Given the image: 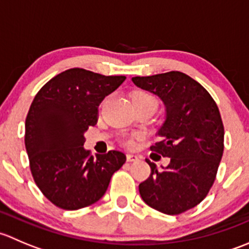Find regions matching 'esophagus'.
Segmentation results:
<instances>
[{"label":"esophagus","instance_id":"34e87169","mask_svg":"<svg viewBox=\"0 0 249 249\" xmlns=\"http://www.w3.org/2000/svg\"><path fill=\"white\" fill-rule=\"evenodd\" d=\"M126 160L129 162H136V161H139V157H137V155H134V154H127Z\"/></svg>","mask_w":249,"mask_h":249}]
</instances>
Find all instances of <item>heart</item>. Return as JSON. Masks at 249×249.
<instances>
[{"mask_svg":"<svg viewBox=\"0 0 249 249\" xmlns=\"http://www.w3.org/2000/svg\"><path fill=\"white\" fill-rule=\"evenodd\" d=\"M132 102H143V104H155L157 105V100L152 96V95L147 94V92L143 91H137L136 94H134L132 96ZM125 144H131L132 141L130 139H125L124 140Z\"/></svg>","mask_w":249,"mask_h":249,"instance_id":"obj_1","label":"heart"}]
</instances>
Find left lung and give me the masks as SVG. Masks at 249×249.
<instances>
[{
  "label": "left lung",
  "mask_w": 249,
  "mask_h": 249,
  "mask_svg": "<svg viewBox=\"0 0 249 249\" xmlns=\"http://www.w3.org/2000/svg\"><path fill=\"white\" fill-rule=\"evenodd\" d=\"M136 87L157 95L165 106L153 152L170 158L141 183L142 200L165 214H179L205 199L214 182L224 150V126L219 109L200 83L178 71L134 77Z\"/></svg>",
  "instance_id": "1"
}]
</instances>
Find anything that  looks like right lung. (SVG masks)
I'll return each mask as SVG.
<instances>
[{"label":"right lung","instance_id":"1","mask_svg":"<svg viewBox=\"0 0 249 249\" xmlns=\"http://www.w3.org/2000/svg\"><path fill=\"white\" fill-rule=\"evenodd\" d=\"M125 79L70 69L35 96L25 123V147L37 187L57 207L73 211L99 201L126 161L119 150L94 159L83 147L84 132L97 123L99 105Z\"/></svg>","mask_w":249,"mask_h":249}]
</instances>
